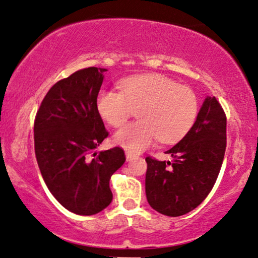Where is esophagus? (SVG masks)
<instances>
[{"label":"esophagus","mask_w":258,"mask_h":258,"mask_svg":"<svg viewBox=\"0 0 258 258\" xmlns=\"http://www.w3.org/2000/svg\"><path fill=\"white\" fill-rule=\"evenodd\" d=\"M136 156L134 154H132V153H125V158H126V161L128 162H130V161H133L134 158H135Z\"/></svg>","instance_id":"1"}]
</instances>
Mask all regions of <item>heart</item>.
<instances>
[{
	"label": "heart",
	"mask_w": 258,
	"mask_h": 258,
	"mask_svg": "<svg viewBox=\"0 0 258 258\" xmlns=\"http://www.w3.org/2000/svg\"><path fill=\"white\" fill-rule=\"evenodd\" d=\"M121 93L101 90L97 111L108 124L118 128L135 109L139 121L129 123L112 136L115 144L141 153L155 141L172 143L189 132L199 114L196 94L162 74H143L119 82Z\"/></svg>",
	"instance_id": "b5f03b06"
}]
</instances>
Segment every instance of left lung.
Segmentation results:
<instances>
[{
	"label": "left lung",
	"mask_w": 258,
	"mask_h": 258,
	"mask_svg": "<svg viewBox=\"0 0 258 258\" xmlns=\"http://www.w3.org/2000/svg\"><path fill=\"white\" fill-rule=\"evenodd\" d=\"M227 147V117L215 96H207L191 128L165 151L171 161L147 157L146 195L165 216L191 211L209 195L220 174Z\"/></svg>",
	"instance_id": "1"
}]
</instances>
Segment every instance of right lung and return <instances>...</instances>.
<instances>
[{
    "mask_svg": "<svg viewBox=\"0 0 258 258\" xmlns=\"http://www.w3.org/2000/svg\"><path fill=\"white\" fill-rule=\"evenodd\" d=\"M104 72L90 67L55 83L34 124L35 155L49 191L66 209L84 216L111 203L109 181L125 162L118 147L96 151L108 136L96 107Z\"/></svg>",
    "mask_w": 258,
    "mask_h": 258,
    "instance_id": "obj_1",
    "label": "right lung"
}]
</instances>
